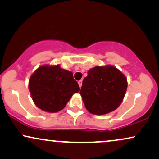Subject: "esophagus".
<instances>
[{
  "instance_id": "esophagus-1",
  "label": "esophagus",
  "mask_w": 159,
  "mask_h": 159,
  "mask_svg": "<svg viewBox=\"0 0 159 159\" xmlns=\"http://www.w3.org/2000/svg\"><path fill=\"white\" fill-rule=\"evenodd\" d=\"M78 85H79L80 88H81V86H82V81H81V80H80V81H78Z\"/></svg>"
}]
</instances>
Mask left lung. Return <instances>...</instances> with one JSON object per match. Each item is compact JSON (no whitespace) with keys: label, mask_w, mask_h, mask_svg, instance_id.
Returning a JSON list of instances; mask_svg holds the SVG:
<instances>
[{"label":"left lung","mask_w":159,"mask_h":159,"mask_svg":"<svg viewBox=\"0 0 159 159\" xmlns=\"http://www.w3.org/2000/svg\"><path fill=\"white\" fill-rule=\"evenodd\" d=\"M127 89L126 76L113 65L96 66L88 71L80 91L86 110L94 115L115 111Z\"/></svg>","instance_id":"left-lung-1"}]
</instances>
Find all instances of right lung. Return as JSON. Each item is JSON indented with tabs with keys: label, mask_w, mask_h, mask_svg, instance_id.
I'll return each mask as SVG.
<instances>
[{
	"label": "right lung",
	"mask_w": 159,
	"mask_h": 159,
	"mask_svg": "<svg viewBox=\"0 0 159 159\" xmlns=\"http://www.w3.org/2000/svg\"><path fill=\"white\" fill-rule=\"evenodd\" d=\"M29 90L38 107L48 113H57L66 106L80 88L71 71L61 68L60 65H43L30 78Z\"/></svg>",
	"instance_id": "obj_1"
}]
</instances>
